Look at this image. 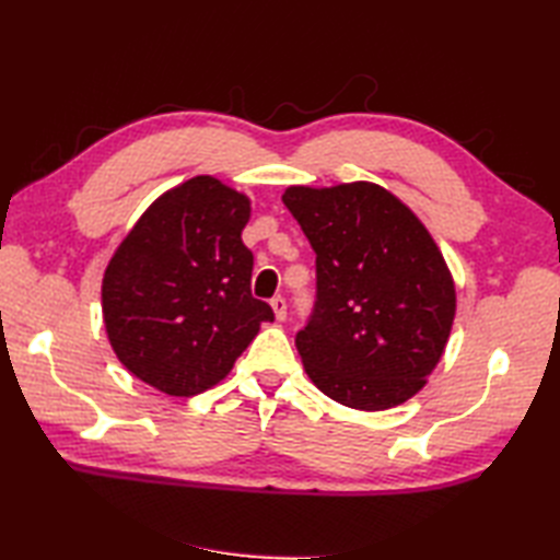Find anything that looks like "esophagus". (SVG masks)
Returning <instances> with one entry per match:
<instances>
[{"mask_svg":"<svg viewBox=\"0 0 560 560\" xmlns=\"http://www.w3.org/2000/svg\"><path fill=\"white\" fill-rule=\"evenodd\" d=\"M271 311H273V315H277L279 323H283V319H287V299H283V295H273Z\"/></svg>","mask_w":560,"mask_h":560,"instance_id":"1","label":"esophagus"}]
</instances>
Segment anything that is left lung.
Wrapping results in <instances>:
<instances>
[{
	"mask_svg": "<svg viewBox=\"0 0 560 560\" xmlns=\"http://www.w3.org/2000/svg\"><path fill=\"white\" fill-rule=\"evenodd\" d=\"M281 199L317 255L315 311L295 335L307 377L361 411L411 399L443 355L457 311L431 233L375 183L291 185Z\"/></svg>",
	"mask_w": 560,
	"mask_h": 560,
	"instance_id": "obj_1",
	"label": "left lung"
}]
</instances>
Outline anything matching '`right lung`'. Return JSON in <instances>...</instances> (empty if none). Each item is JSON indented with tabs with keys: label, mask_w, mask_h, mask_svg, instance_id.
I'll return each instance as SVG.
<instances>
[{
	"label": "right lung",
	"mask_w": 560,
	"mask_h": 560,
	"mask_svg": "<svg viewBox=\"0 0 560 560\" xmlns=\"http://www.w3.org/2000/svg\"><path fill=\"white\" fill-rule=\"evenodd\" d=\"M249 199L211 175L163 192L103 273V323L129 373L192 397L231 373L273 313L253 299Z\"/></svg>",
	"instance_id": "obj_1"
}]
</instances>
